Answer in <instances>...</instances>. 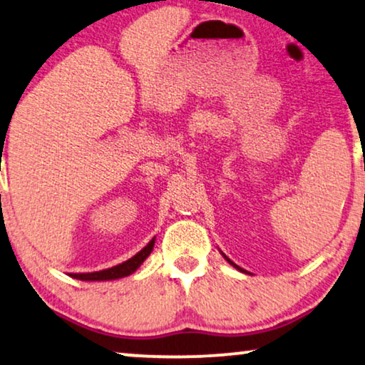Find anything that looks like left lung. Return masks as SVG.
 Masks as SVG:
<instances>
[{"instance_id":"1","label":"left lung","mask_w":365,"mask_h":365,"mask_svg":"<svg viewBox=\"0 0 365 365\" xmlns=\"http://www.w3.org/2000/svg\"><path fill=\"white\" fill-rule=\"evenodd\" d=\"M224 257H226V256H224ZM226 259H227V257H226ZM227 261H229V259H227ZM229 262H231V261H229ZM231 264H232V266H234V267H237V266H236V264H234V262H231ZM237 269H239V271H242V269H241V267H237Z\"/></svg>"}]
</instances>
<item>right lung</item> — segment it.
Returning <instances> with one entry per match:
<instances>
[{"label": "right lung", "mask_w": 365, "mask_h": 365, "mask_svg": "<svg viewBox=\"0 0 365 365\" xmlns=\"http://www.w3.org/2000/svg\"><path fill=\"white\" fill-rule=\"evenodd\" d=\"M154 247V239L148 244L143 251H139L136 256L129 259V261L119 264V266H114L111 269H104V271H98V272H86V274H71V277L79 279V281H111V279H119L124 276H129L133 274L136 269L141 266L149 254H151Z\"/></svg>", "instance_id": "obj_1"}]
</instances>
